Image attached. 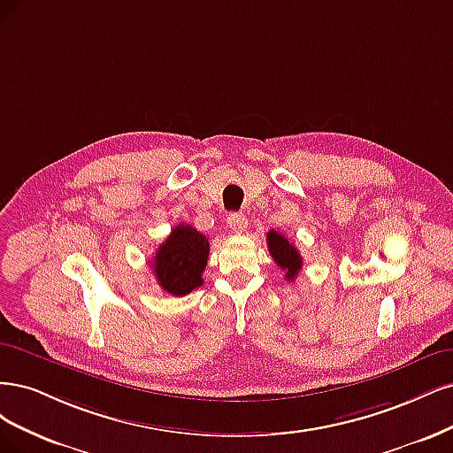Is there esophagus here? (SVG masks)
<instances>
[{"instance_id":"esophagus-1","label":"esophagus","mask_w":453,"mask_h":453,"mask_svg":"<svg viewBox=\"0 0 453 453\" xmlns=\"http://www.w3.org/2000/svg\"><path fill=\"white\" fill-rule=\"evenodd\" d=\"M227 224L235 233H244L246 226H248V220H246V216L242 212H231L227 216Z\"/></svg>"}]
</instances>
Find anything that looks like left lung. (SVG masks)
Listing matches in <instances>:
<instances>
[{
    "label": "left lung",
    "instance_id": "obj_1",
    "mask_svg": "<svg viewBox=\"0 0 453 453\" xmlns=\"http://www.w3.org/2000/svg\"><path fill=\"white\" fill-rule=\"evenodd\" d=\"M267 248L274 264L286 271V280H294L303 267V257L294 242H289L282 233L271 229L267 233Z\"/></svg>",
    "mask_w": 453,
    "mask_h": 453
}]
</instances>
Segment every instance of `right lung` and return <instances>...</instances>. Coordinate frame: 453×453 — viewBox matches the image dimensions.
Returning a JSON list of instances; mask_svg holds the SVG:
<instances>
[{
	"label": "right lung",
	"mask_w": 453,
	"mask_h": 453,
	"mask_svg": "<svg viewBox=\"0 0 453 453\" xmlns=\"http://www.w3.org/2000/svg\"><path fill=\"white\" fill-rule=\"evenodd\" d=\"M207 259L209 239L196 227L180 224L159 244L152 269L164 291L182 297L203 284L201 274L207 267Z\"/></svg>",
	"instance_id": "right-lung-1"
}]
</instances>
